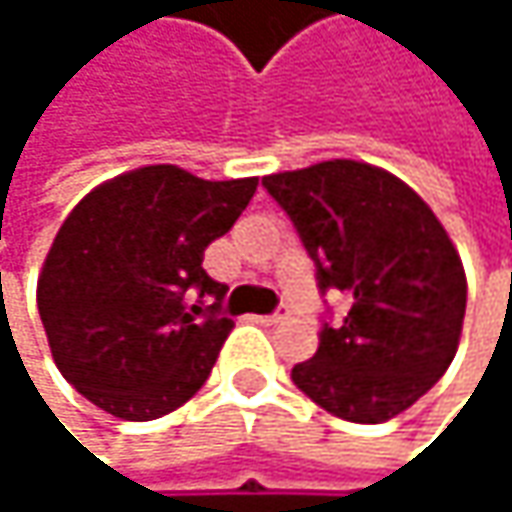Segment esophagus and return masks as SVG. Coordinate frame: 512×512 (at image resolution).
Here are the masks:
<instances>
[{
    "label": "esophagus",
    "instance_id": "obj_1",
    "mask_svg": "<svg viewBox=\"0 0 512 512\" xmlns=\"http://www.w3.org/2000/svg\"><path fill=\"white\" fill-rule=\"evenodd\" d=\"M287 314H290V311H287V305H278L272 314H263V317H255V320L257 323H263V326H275V323H284V320H287Z\"/></svg>",
    "mask_w": 512,
    "mask_h": 512
}]
</instances>
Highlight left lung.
Masks as SVG:
<instances>
[{"label":"left lung","instance_id":"left-lung-1","mask_svg":"<svg viewBox=\"0 0 512 512\" xmlns=\"http://www.w3.org/2000/svg\"><path fill=\"white\" fill-rule=\"evenodd\" d=\"M317 266L320 293L353 299L341 326L323 323L293 382L320 409L382 424L424 397L457 356L465 269L436 213L400 177L329 159L263 177Z\"/></svg>","mask_w":512,"mask_h":512}]
</instances>
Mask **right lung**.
<instances>
[{"mask_svg": "<svg viewBox=\"0 0 512 512\" xmlns=\"http://www.w3.org/2000/svg\"><path fill=\"white\" fill-rule=\"evenodd\" d=\"M257 177L145 165L88 192L58 228L38 311L61 376L124 421L183 406L234 326L204 249L249 207Z\"/></svg>", "mask_w": 512, "mask_h": 512, "instance_id": "add662e5", "label": "right lung"}]
</instances>
